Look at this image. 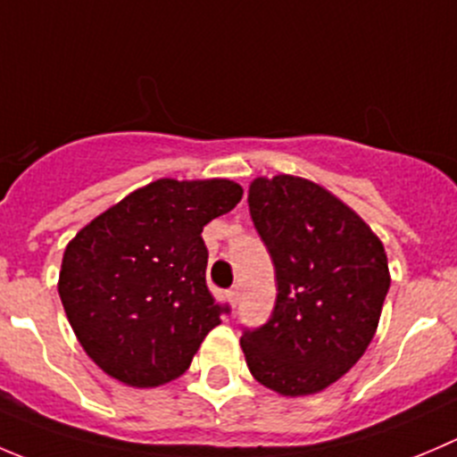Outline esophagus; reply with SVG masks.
<instances>
[{
  "instance_id": "1",
  "label": "esophagus",
  "mask_w": 457,
  "mask_h": 457,
  "mask_svg": "<svg viewBox=\"0 0 457 457\" xmlns=\"http://www.w3.org/2000/svg\"><path fill=\"white\" fill-rule=\"evenodd\" d=\"M228 301H229V305H237L238 303V287H232V290H228Z\"/></svg>"
}]
</instances>
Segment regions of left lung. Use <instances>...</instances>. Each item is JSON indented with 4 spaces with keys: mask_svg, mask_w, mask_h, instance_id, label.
<instances>
[{
    "mask_svg": "<svg viewBox=\"0 0 457 457\" xmlns=\"http://www.w3.org/2000/svg\"><path fill=\"white\" fill-rule=\"evenodd\" d=\"M247 205L272 256L277 303L265 326L243 332L245 364L278 395H314L373 341L391 286L386 252L355 210L308 179L259 176Z\"/></svg>",
    "mask_w": 457,
    "mask_h": 457,
    "instance_id": "left-lung-1",
    "label": "left lung"
}]
</instances>
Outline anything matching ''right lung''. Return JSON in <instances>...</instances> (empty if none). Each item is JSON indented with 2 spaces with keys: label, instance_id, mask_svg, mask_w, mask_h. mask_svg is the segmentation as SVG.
Masks as SVG:
<instances>
[{
  "label": "right lung",
  "instance_id": "add662e5",
  "mask_svg": "<svg viewBox=\"0 0 457 457\" xmlns=\"http://www.w3.org/2000/svg\"><path fill=\"white\" fill-rule=\"evenodd\" d=\"M228 179H161L84 225L62 256V305L109 378L154 388L180 378L220 323L201 232L241 201Z\"/></svg>",
  "mask_w": 457,
  "mask_h": 457
}]
</instances>
